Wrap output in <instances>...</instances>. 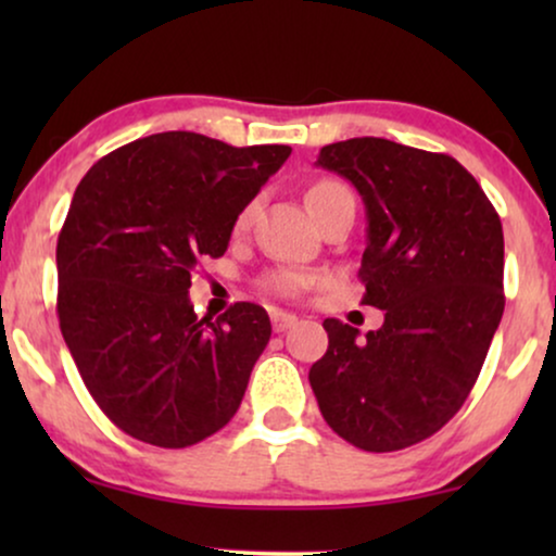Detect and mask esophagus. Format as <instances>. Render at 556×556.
Here are the masks:
<instances>
[{"mask_svg": "<svg viewBox=\"0 0 556 556\" xmlns=\"http://www.w3.org/2000/svg\"><path fill=\"white\" fill-rule=\"evenodd\" d=\"M270 321H273V331H276V333H283V331L293 329V326L299 324V316H295V314H288V311H273Z\"/></svg>", "mask_w": 556, "mask_h": 556, "instance_id": "1", "label": "esophagus"}]
</instances>
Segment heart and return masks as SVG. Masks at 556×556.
I'll list each match as a JSON object with an SVG mask.
<instances>
[{"label":"heart","instance_id":"heart-1","mask_svg":"<svg viewBox=\"0 0 556 556\" xmlns=\"http://www.w3.org/2000/svg\"><path fill=\"white\" fill-rule=\"evenodd\" d=\"M341 192H349L346 187H341L339 181H331V179H324V181H316L314 187L306 192V204L311 210V215H318V210L324 207L326 202L331 200V197H337ZM250 215H253V204H248L245 210L238 215V227H245L250 223ZM321 276L318 273H311V270H301V268H280L273 273L268 278V288L270 291H276L278 295H301L303 291H308V288H314L321 283Z\"/></svg>","mask_w":556,"mask_h":556}]
</instances>
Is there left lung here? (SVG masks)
<instances>
[{"label": "left lung", "instance_id": "8db88e82", "mask_svg": "<svg viewBox=\"0 0 556 556\" xmlns=\"http://www.w3.org/2000/svg\"><path fill=\"white\" fill-rule=\"evenodd\" d=\"M316 166L352 181L367 210L362 303L384 324L326 318L329 349L308 371L329 428L392 453L438 432L473 390L504 316V230L483 189L447 154L362 136Z\"/></svg>", "mask_w": 556, "mask_h": 556}]
</instances>
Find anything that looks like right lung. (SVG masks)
Listing matches in <instances>:
<instances>
[{"mask_svg": "<svg viewBox=\"0 0 556 556\" xmlns=\"http://www.w3.org/2000/svg\"><path fill=\"white\" fill-rule=\"evenodd\" d=\"M291 147L192 131L131 141L90 166L58 238V318L88 392L141 443L187 447L238 413L270 339L255 303L197 318L189 286Z\"/></svg>", "mask_w": 556, "mask_h": 556, "instance_id": "1", "label": "right lung"}]
</instances>
